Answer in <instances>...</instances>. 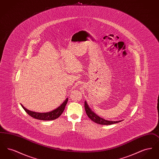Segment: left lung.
I'll use <instances>...</instances> for the list:
<instances>
[{
	"instance_id": "1",
	"label": "left lung",
	"mask_w": 159,
	"mask_h": 159,
	"mask_svg": "<svg viewBox=\"0 0 159 159\" xmlns=\"http://www.w3.org/2000/svg\"><path fill=\"white\" fill-rule=\"evenodd\" d=\"M84 108H85V111L86 114L88 115V116L89 117V119H91V120L93 121H94L95 123H97L99 125H112L114 123H117L119 122H120L121 120L119 121H110V120H106L105 119L99 117L98 116H97L95 113H93L91 108H89V106L88 105L86 101H85L84 102Z\"/></svg>"
}]
</instances>
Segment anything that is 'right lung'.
Masks as SVG:
<instances>
[{"instance_id":"1","label":"right lung","mask_w":159,"mask_h":159,"mask_svg":"<svg viewBox=\"0 0 159 159\" xmlns=\"http://www.w3.org/2000/svg\"><path fill=\"white\" fill-rule=\"evenodd\" d=\"M68 101V98L66 99L64 102L61 105L60 107H58L57 108L54 110L52 111L48 112V113H37V112H34L32 111H30L25 108L24 106H21L23 108V109L25 111V112L28 114L31 117L38 119V120H55L57 118H58L62 112L64 111L65 109V107L66 106L67 103Z\"/></svg>"}]
</instances>
